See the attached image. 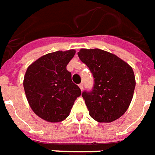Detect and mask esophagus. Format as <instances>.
<instances>
[{
    "instance_id": "obj_1",
    "label": "esophagus",
    "mask_w": 155,
    "mask_h": 155,
    "mask_svg": "<svg viewBox=\"0 0 155 155\" xmlns=\"http://www.w3.org/2000/svg\"><path fill=\"white\" fill-rule=\"evenodd\" d=\"M78 86H79V88H80V89H81V90H83V89H84V84H80Z\"/></svg>"
}]
</instances>
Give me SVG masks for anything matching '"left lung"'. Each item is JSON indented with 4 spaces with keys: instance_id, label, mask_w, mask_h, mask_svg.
Instances as JSON below:
<instances>
[{
    "instance_id": "8db88e82",
    "label": "left lung",
    "mask_w": 155,
    "mask_h": 155,
    "mask_svg": "<svg viewBox=\"0 0 155 155\" xmlns=\"http://www.w3.org/2000/svg\"><path fill=\"white\" fill-rule=\"evenodd\" d=\"M79 59L94 78L92 91H84L88 113L99 122H111L127 111L136 85L132 67L114 54L100 49H81Z\"/></svg>"
}]
</instances>
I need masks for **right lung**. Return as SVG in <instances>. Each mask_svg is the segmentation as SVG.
I'll return each mask as SVG.
<instances>
[{
    "mask_svg": "<svg viewBox=\"0 0 155 155\" xmlns=\"http://www.w3.org/2000/svg\"><path fill=\"white\" fill-rule=\"evenodd\" d=\"M75 50L55 51L41 56L27 69L23 88L33 111L49 122H60L69 116L81 89L71 81L67 65Z\"/></svg>",
    "mask_w": 155,
    "mask_h": 155,
    "instance_id": "right-lung-1",
    "label": "right lung"
}]
</instances>
